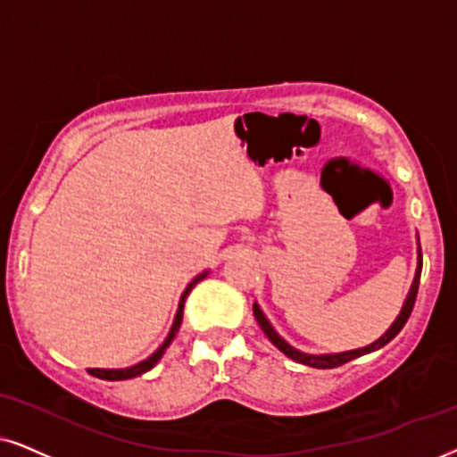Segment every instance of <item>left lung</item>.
I'll return each mask as SVG.
<instances>
[{
	"mask_svg": "<svg viewBox=\"0 0 457 457\" xmlns=\"http://www.w3.org/2000/svg\"><path fill=\"white\" fill-rule=\"evenodd\" d=\"M420 274H421V246H420V238H418V268H415V276H413L411 288H409V293L405 297V303H403V308H401V312H398L395 322H392V325L388 327V331H386L379 339H375L373 344L365 345V348H356V350H348V352H335V354H308V352L293 348V345L288 344L287 339H282L280 335L276 333V328L271 327V322L268 319H265V314L262 312V308H259L257 302L253 303V314H255V319L259 322V327H262V331L268 335L270 342L274 344L276 348L282 352V354L293 358V361L302 362V365H308V367H314V369H333V367L344 365V362H350L352 358H358L362 354H369V352L384 348V345L388 344L390 339H395L396 335L401 333V328L405 327L409 314H411V310H413L415 295H418V287H420Z\"/></svg>",
	"mask_w": 457,
	"mask_h": 457,
	"instance_id": "8db88e82",
	"label": "left lung"
}]
</instances>
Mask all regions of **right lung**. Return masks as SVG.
Segmentation results:
<instances>
[{
  "instance_id": "add662e5",
  "label": "right lung",
  "mask_w": 457,
  "mask_h": 457,
  "mask_svg": "<svg viewBox=\"0 0 457 457\" xmlns=\"http://www.w3.org/2000/svg\"><path fill=\"white\" fill-rule=\"evenodd\" d=\"M206 276H209V270H204V271H202V274L195 276V278L187 285L186 291H183L181 299H179V308H177L175 320H172L170 331H169V335H166V339H164V342H162L160 348L155 350L152 356H147L145 361L137 362V365L126 367V369H90V375H95V378H101V379H109V382H120V379H130V378H137V375L147 373L149 369H154L155 365H158V361H160L162 356H164L166 348H169V345L172 344V339H175V335L179 333V328H181V320H183V305H186V299H187V295H189V291H192V288H194L195 285H198L200 280H204Z\"/></svg>"
}]
</instances>
